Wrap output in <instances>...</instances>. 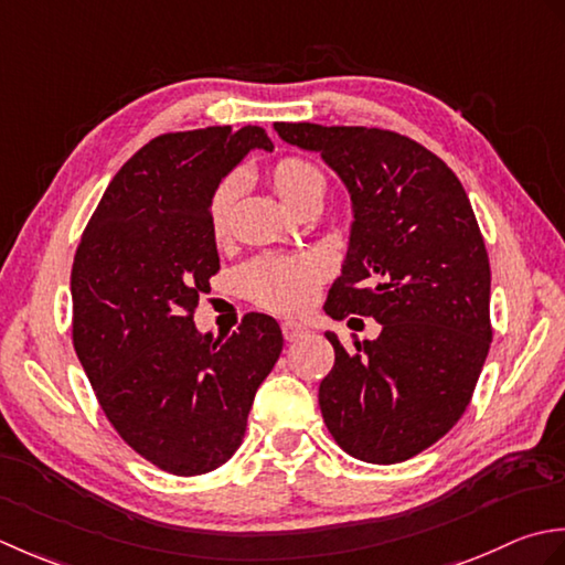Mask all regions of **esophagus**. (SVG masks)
<instances>
[{
	"label": "esophagus",
	"mask_w": 565,
	"mask_h": 565,
	"mask_svg": "<svg viewBox=\"0 0 565 565\" xmlns=\"http://www.w3.org/2000/svg\"><path fill=\"white\" fill-rule=\"evenodd\" d=\"M305 333H307V327L299 324V321H282V337H285L287 341L302 339Z\"/></svg>",
	"instance_id": "1"
}]
</instances>
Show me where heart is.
<instances>
[{"label":"heart","instance_id":"1","mask_svg":"<svg viewBox=\"0 0 565 565\" xmlns=\"http://www.w3.org/2000/svg\"><path fill=\"white\" fill-rule=\"evenodd\" d=\"M268 180L275 194L285 206L297 210L312 194H324V178L321 172L302 158H280L268 170ZM238 182L236 178L224 180L216 188L210 204V226L214 238H224L232 222V204L236 200ZM324 278V266L315 256H282V253H268L250 260L238 273V282L244 292L260 307L273 312H299L315 299L317 285Z\"/></svg>","mask_w":565,"mask_h":565}]
</instances>
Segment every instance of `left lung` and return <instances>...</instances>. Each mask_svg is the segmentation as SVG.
Returning <instances> with one entry per match:
<instances>
[{"label":"left lung","mask_w":565,"mask_h":565,"mask_svg":"<svg viewBox=\"0 0 565 565\" xmlns=\"http://www.w3.org/2000/svg\"><path fill=\"white\" fill-rule=\"evenodd\" d=\"M319 153L351 198V234L327 315L373 317L380 337L347 349L319 385L333 439L365 463H399L454 427L488 359L490 260L473 206L441 158L365 126L275 124Z\"/></svg>","instance_id":"1"}]
</instances>
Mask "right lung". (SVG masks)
Masks as SVG:
<instances>
[{"instance_id": "1", "label": "right lung", "mask_w": 565, "mask_h": 565, "mask_svg": "<svg viewBox=\"0 0 565 565\" xmlns=\"http://www.w3.org/2000/svg\"><path fill=\"white\" fill-rule=\"evenodd\" d=\"M260 126L163 134L134 153L102 194L75 253L73 343L111 427L172 476L226 463L246 434L256 390L282 351L268 315L226 339L192 321L218 270L210 204Z\"/></svg>"}]
</instances>
